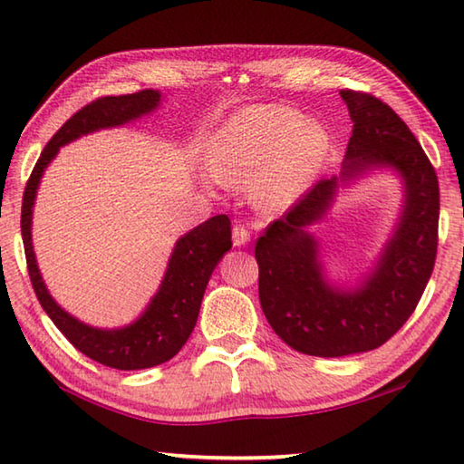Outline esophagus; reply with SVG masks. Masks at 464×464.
<instances>
[{
    "instance_id": "1",
    "label": "esophagus",
    "mask_w": 464,
    "mask_h": 464,
    "mask_svg": "<svg viewBox=\"0 0 464 464\" xmlns=\"http://www.w3.org/2000/svg\"><path fill=\"white\" fill-rule=\"evenodd\" d=\"M247 243H249V231L243 225H235L233 227V246L241 247V246H247Z\"/></svg>"
}]
</instances>
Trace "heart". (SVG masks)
I'll use <instances>...</instances> for the list:
<instances>
[{
  "instance_id": "obj_1",
  "label": "heart",
  "mask_w": 464,
  "mask_h": 464,
  "mask_svg": "<svg viewBox=\"0 0 464 464\" xmlns=\"http://www.w3.org/2000/svg\"><path fill=\"white\" fill-rule=\"evenodd\" d=\"M329 139L315 122L288 106L246 110L223 127L208 147L207 163L217 182L241 184L254 176L257 200L268 208L293 202L325 160Z\"/></svg>"
}]
</instances>
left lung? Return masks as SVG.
<instances>
[{
  "mask_svg": "<svg viewBox=\"0 0 464 464\" xmlns=\"http://www.w3.org/2000/svg\"><path fill=\"white\" fill-rule=\"evenodd\" d=\"M354 122L340 179L387 166L405 182L395 235L362 286L340 290L321 274L319 249L304 227L334 200L337 178L304 192L256 243L260 304L282 342L301 354L337 358L391 340L418 307L438 251V176L410 127L372 93L342 90Z\"/></svg>",
  "mask_w": 464,
  "mask_h": 464,
  "instance_id": "1",
  "label": "left lung"
}]
</instances>
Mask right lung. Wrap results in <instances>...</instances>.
I'll list each match as a JSON object with an SVG mask.
<instances>
[{"label": "right lung", "mask_w": 464, "mask_h": 464, "mask_svg": "<svg viewBox=\"0 0 464 464\" xmlns=\"http://www.w3.org/2000/svg\"><path fill=\"white\" fill-rule=\"evenodd\" d=\"M160 92L140 90L127 96H104L90 102L88 106L69 119L54 132L43 149L36 166L30 174L22 200V239H24L26 264L36 298L41 301L46 315L59 327V332L77 350L96 362L119 368V371H140L174 358L190 337L198 319L200 303L207 290L208 278L215 266L231 249V221L227 215H217L178 239L174 254L169 257L168 272L153 301L135 324L122 329H98L77 321L63 311L46 290L38 272L33 249V207L41 176L59 147L72 143L77 137L88 135L98 129L119 127L160 104Z\"/></svg>", "instance_id": "add662e5"}]
</instances>
